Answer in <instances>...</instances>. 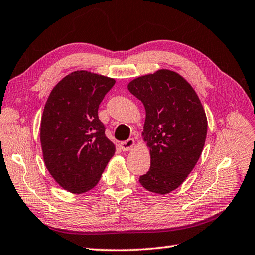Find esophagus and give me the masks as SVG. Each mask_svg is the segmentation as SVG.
<instances>
[{"label": "esophagus", "instance_id": "esophagus-1", "mask_svg": "<svg viewBox=\"0 0 255 255\" xmlns=\"http://www.w3.org/2000/svg\"><path fill=\"white\" fill-rule=\"evenodd\" d=\"M134 145V140L133 139H128L126 141L121 142V149L123 151H129Z\"/></svg>", "mask_w": 255, "mask_h": 255}]
</instances>
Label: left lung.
<instances>
[{"instance_id": "1", "label": "left lung", "mask_w": 255, "mask_h": 255, "mask_svg": "<svg viewBox=\"0 0 255 255\" xmlns=\"http://www.w3.org/2000/svg\"><path fill=\"white\" fill-rule=\"evenodd\" d=\"M131 94L142 102V136L150 148V169L139 182L164 195L186 180L197 163L207 134V118L196 92L180 74L159 70L132 80Z\"/></svg>"}]
</instances>
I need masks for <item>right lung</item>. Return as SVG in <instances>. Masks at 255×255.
<instances>
[{"mask_svg":"<svg viewBox=\"0 0 255 255\" xmlns=\"http://www.w3.org/2000/svg\"><path fill=\"white\" fill-rule=\"evenodd\" d=\"M115 80L74 71L64 77L48 97L40 124L46 167L66 191L82 194L93 188L115 153L105 136L99 107Z\"/></svg>","mask_w":255,"mask_h":255,"instance_id":"add662e5","label":"right lung"}]
</instances>
